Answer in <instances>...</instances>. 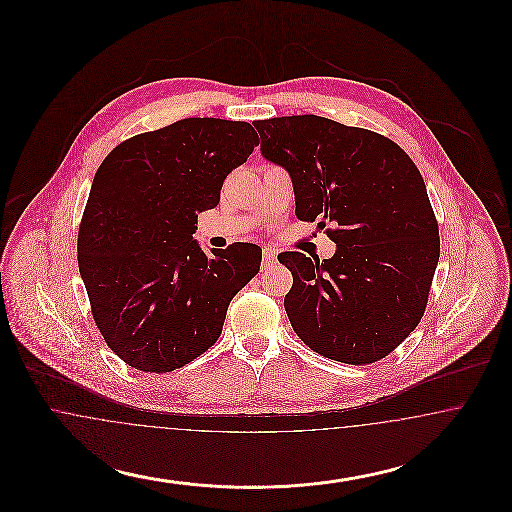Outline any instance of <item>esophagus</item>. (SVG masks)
Here are the masks:
<instances>
[{
    "instance_id": "34e87169",
    "label": "esophagus",
    "mask_w": 512,
    "mask_h": 512,
    "mask_svg": "<svg viewBox=\"0 0 512 512\" xmlns=\"http://www.w3.org/2000/svg\"><path fill=\"white\" fill-rule=\"evenodd\" d=\"M274 263H276V251L270 249V247H265L263 249V268H270Z\"/></svg>"
}]
</instances>
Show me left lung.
Instances as JSON below:
<instances>
[{
    "label": "left lung",
    "instance_id": "obj_1",
    "mask_svg": "<svg viewBox=\"0 0 512 512\" xmlns=\"http://www.w3.org/2000/svg\"><path fill=\"white\" fill-rule=\"evenodd\" d=\"M253 124L263 155L292 176L297 219L335 224L332 259L278 255L293 276V332L332 361L384 359L418 326L438 267V220L413 159L378 132L317 115Z\"/></svg>",
    "mask_w": 512,
    "mask_h": 512
}]
</instances>
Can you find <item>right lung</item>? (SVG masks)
<instances>
[{"label":"right lung","mask_w":512,"mask_h":512,"mask_svg":"<svg viewBox=\"0 0 512 512\" xmlns=\"http://www.w3.org/2000/svg\"><path fill=\"white\" fill-rule=\"evenodd\" d=\"M259 136L249 122L182 119L132 136L99 165L78 226V268L105 343L142 372H171L219 340L261 247L205 253L197 215Z\"/></svg>","instance_id":"right-lung-1"}]
</instances>
